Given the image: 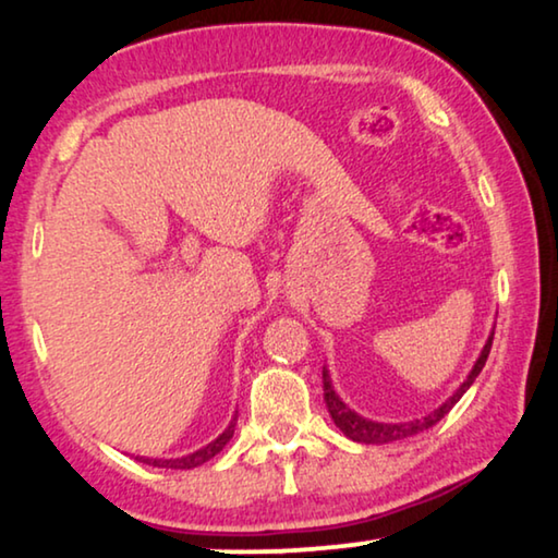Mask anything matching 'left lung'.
<instances>
[{
	"label": "left lung",
	"instance_id": "left-lung-1",
	"mask_svg": "<svg viewBox=\"0 0 558 558\" xmlns=\"http://www.w3.org/2000/svg\"><path fill=\"white\" fill-rule=\"evenodd\" d=\"M493 335H495V327L493 332L487 335L483 350H480L475 365H472V371L468 373V378L462 380L460 388L449 396V399L437 407L429 414L422 416V418H411V422H373V418H365L357 414L355 409H350L345 401L340 399L338 391H335L332 386V378H330V371H327V365L323 368V386H325V403H327V411H330L332 422L338 429L345 434L348 439L353 441H361V445H391V441H399V439H407V437H414V434L429 429L439 422V418H445L449 414V409L454 407L457 401L462 399L464 391L475 384V378L480 376V371L485 368V361L487 355H490V348H493Z\"/></svg>",
	"mask_w": 558,
	"mask_h": 558
}]
</instances>
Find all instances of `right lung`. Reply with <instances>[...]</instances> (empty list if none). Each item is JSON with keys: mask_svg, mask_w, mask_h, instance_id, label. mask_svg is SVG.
<instances>
[{"mask_svg": "<svg viewBox=\"0 0 558 558\" xmlns=\"http://www.w3.org/2000/svg\"><path fill=\"white\" fill-rule=\"evenodd\" d=\"M235 432V414L231 418V424L226 426L223 434H218L216 439L210 441V445H205L201 449H195V452H190L185 457H172V460H157V457H136V460L144 462V464H151V468H167V470H193V468H201L208 460H213L220 449H223L228 441H231Z\"/></svg>", "mask_w": 558, "mask_h": 558, "instance_id": "right-lung-1", "label": "right lung"}]
</instances>
